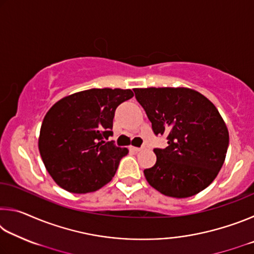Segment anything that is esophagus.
<instances>
[{"mask_svg":"<svg viewBox=\"0 0 254 254\" xmlns=\"http://www.w3.org/2000/svg\"><path fill=\"white\" fill-rule=\"evenodd\" d=\"M142 149H144V147H141V148H137V147H131V150H133V151H135V152H137V151H141V150Z\"/></svg>","mask_w":254,"mask_h":254,"instance_id":"34e87169","label":"esophagus"}]
</instances>
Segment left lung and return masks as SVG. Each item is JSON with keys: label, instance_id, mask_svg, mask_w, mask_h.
<instances>
[{"label": "left lung", "instance_id": "obj_1", "mask_svg": "<svg viewBox=\"0 0 254 254\" xmlns=\"http://www.w3.org/2000/svg\"><path fill=\"white\" fill-rule=\"evenodd\" d=\"M156 135H167L165 149H153L147 182L161 194L186 198L208 187L224 163L229 131L220 112L200 93L186 87L134 88Z\"/></svg>", "mask_w": 254, "mask_h": 254}]
</instances>
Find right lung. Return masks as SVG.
I'll return each instance as SVG.
<instances>
[{"mask_svg": "<svg viewBox=\"0 0 254 254\" xmlns=\"http://www.w3.org/2000/svg\"><path fill=\"white\" fill-rule=\"evenodd\" d=\"M132 97L131 89L92 88L51 106L42 121L38 145L58 186L85 194L111 182L128 150L107 140L113 134L115 110Z\"/></svg>", "mask_w": 254, "mask_h": 254, "instance_id": "add662e5", "label": "right lung"}]
</instances>
